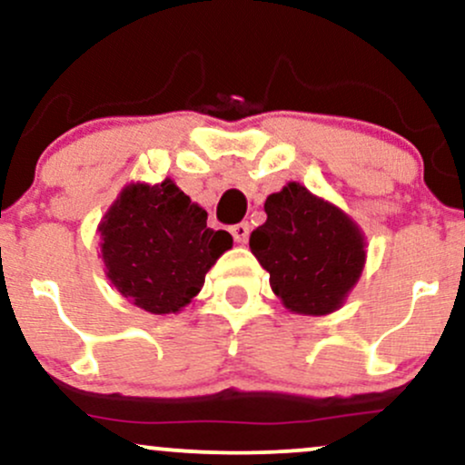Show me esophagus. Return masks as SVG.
Segmentation results:
<instances>
[{"instance_id":"1","label":"esophagus","mask_w":465,"mask_h":465,"mask_svg":"<svg viewBox=\"0 0 465 465\" xmlns=\"http://www.w3.org/2000/svg\"><path fill=\"white\" fill-rule=\"evenodd\" d=\"M232 236L238 244H244L249 238V223H238V225L232 227Z\"/></svg>"}]
</instances>
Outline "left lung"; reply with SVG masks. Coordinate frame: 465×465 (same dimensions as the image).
<instances>
[{
  "label": "left lung",
  "mask_w": 465,
  "mask_h": 465,
  "mask_svg": "<svg viewBox=\"0 0 465 465\" xmlns=\"http://www.w3.org/2000/svg\"><path fill=\"white\" fill-rule=\"evenodd\" d=\"M264 212L249 247L284 308L312 317L339 311L365 269L361 227L297 181L266 196Z\"/></svg>",
  "instance_id": "obj_1"
}]
</instances>
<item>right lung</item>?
I'll return each mask as SVG.
<instances>
[{
	"label": "right lung",
	"instance_id": "add662e5",
	"mask_svg": "<svg viewBox=\"0 0 465 465\" xmlns=\"http://www.w3.org/2000/svg\"><path fill=\"white\" fill-rule=\"evenodd\" d=\"M104 275L133 306L177 314L233 238L207 227V212L173 179L129 183L98 225Z\"/></svg>",
	"mask_w": 465,
	"mask_h": 465
}]
</instances>
